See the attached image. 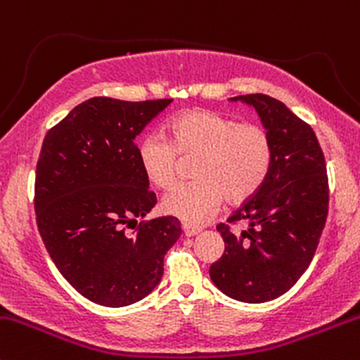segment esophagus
<instances>
[{
  "label": "esophagus",
  "mask_w": 360,
  "mask_h": 360,
  "mask_svg": "<svg viewBox=\"0 0 360 360\" xmlns=\"http://www.w3.org/2000/svg\"><path fill=\"white\" fill-rule=\"evenodd\" d=\"M181 229H184V234L187 236V237L198 236L199 232L202 231L201 227H195V225H191V224H184V225H181Z\"/></svg>",
  "instance_id": "esophagus-1"
}]
</instances>
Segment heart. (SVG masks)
I'll return each instance as SVG.
<instances>
[{"mask_svg":"<svg viewBox=\"0 0 360 360\" xmlns=\"http://www.w3.org/2000/svg\"><path fill=\"white\" fill-rule=\"evenodd\" d=\"M166 135L168 140L146 136L139 146V162L150 184L168 188L176 179V155H195V180L173 187L161 202L166 213L185 221L199 224L224 199L231 205L248 201L269 175L272 142L258 124L194 109L169 120Z\"/></svg>","mask_w":360,"mask_h":360,"instance_id":"heart-1","label":"heart"}]
</instances>
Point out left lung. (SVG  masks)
Returning a JSON list of instances; mask_svg holds the SVG:
<instances>
[{
	"label": "left lung",
	"instance_id": "obj_1",
	"mask_svg": "<svg viewBox=\"0 0 360 360\" xmlns=\"http://www.w3.org/2000/svg\"><path fill=\"white\" fill-rule=\"evenodd\" d=\"M231 102L257 109L272 142V162L257 194L229 218L248 221L246 231L236 236L224 224L217 227L225 251L210 277L229 298L263 303L290 291L316 255L328 217L326 161L314 129L283 102L263 94Z\"/></svg>",
	"mask_w": 360,
	"mask_h": 360
}]
</instances>
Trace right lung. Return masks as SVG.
Returning a JSON list of instances; mask_svg holds the SVG:
<instances>
[{"instance_id": "right-lung-1", "label": "right lung", "mask_w": 360, "mask_h": 360, "mask_svg": "<svg viewBox=\"0 0 360 360\" xmlns=\"http://www.w3.org/2000/svg\"><path fill=\"white\" fill-rule=\"evenodd\" d=\"M169 103L94 97L43 140L34 185L39 234L64 279L97 305L126 307L150 295L181 234L175 217L136 225L155 194L135 139ZM126 226L137 231L129 235Z\"/></svg>"}]
</instances>
